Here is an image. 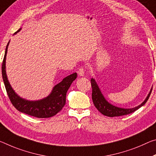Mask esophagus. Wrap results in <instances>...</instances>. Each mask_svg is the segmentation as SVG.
I'll use <instances>...</instances> for the list:
<instances>
[{
    "instance_id": "1",
    "label": "esophagus",
    "mask_w": 156,
    "mask_h": 156,
    "mask_svg": "<svg viewBox=\"0 0 156 156\" xmlns=\"http://www.w3.org/2000/svg\"><path fill=\"white\" fill-rule=\"evenodd\" d=\"M85 69L84 67H80L79 68L78 71V73L79 76H84V75H85Z\"/></svg>"
}]
</instances>
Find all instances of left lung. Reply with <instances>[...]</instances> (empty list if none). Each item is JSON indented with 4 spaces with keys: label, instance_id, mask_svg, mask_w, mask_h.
I'll return each mask as SVG.
<instances>
[{
    "label": "left lung",
    "instance_id": "8db88e82",
    "mask_svg": "<svg viewBox=\"0 0 156 156\" xmlns=\"http://www.w3.org/2000/svg\"><path fill=\"white\" fill-rule=\"evenodd\" d=\"M91 87H92L91 98H92L93 103L94 104L95 107L96 108V109L99 111L101 114H103V115L110 117L126 115H128V114L134 112L135 111L139 109L140 108L142 107V105H144L145 103H147V101L149 99L151 93L152 91V90H151L147 98H146L145 101L142 103V104L138 105L137 107L130 108V109H125V108L116 107V106H114L108 103V101L105 99V98L103 97L99 88L98 87L97 84H96V81L94 80L93 78L91 79Z\"/></svg>",
    "mask_w": 156,
    "mask_h": 156
}]
</instances>
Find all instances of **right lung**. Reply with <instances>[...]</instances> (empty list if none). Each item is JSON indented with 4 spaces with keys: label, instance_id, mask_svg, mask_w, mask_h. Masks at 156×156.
<instances>
[{
    "label": "right lung",
    "instance_id": "1",
    "mask_svg": "<svg viewBox=\"0 0 156 156\" xmlns=\"http://www.w3.org/2000/svg\"><path fill=\"white\" fill-rule=\"evenodd\" d=\"M19 29L17 32L20 30ZM16 32V33H17ZM6 46L5 53L2 63V76L5 87L7 94L12 104L16 110L37 118H49L55 116L62 109L66 103V92L73 80L77 77V73H73L66 76L60 83L53 87L51 94L42 100L37 101H30L23 99L14 92L7 80L5 72V58L7 51Z\"/></svg>",
    "mask_w": 156,
    "mask_h": 156
}]
</instances>
